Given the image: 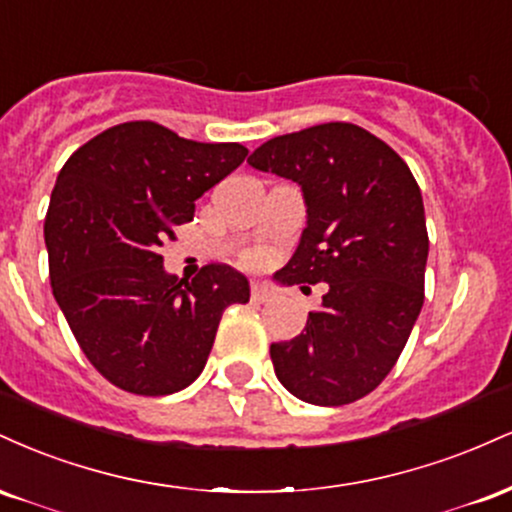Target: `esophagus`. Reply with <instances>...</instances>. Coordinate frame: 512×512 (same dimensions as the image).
<instances>
[{"label":"esophagus","mask_w":512,"mask_h":512,"mask_svg":"<svg viewBox=\"0 0 512 512\" xmlns=\"http://www.w3.org/2000/svg\"><path fill=\"white\" fill-rule=\"evenodd\" d=\"M252 301L257 303H267L272 301V291H269V286L264 284V281H252Z\"/></svg>","instance_id":"34e87169"}]
</instances>
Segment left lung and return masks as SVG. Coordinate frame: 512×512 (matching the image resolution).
Wrapping results in <instances>:
<instances>
[{
  "instance_id": "1",
  "label": "left lung",
  "mask_w": 512,
  "mask_h": 512,
  "mask_svg": "<svg viewBox=\"0 0 512 512\" xmlns=\"http://www.w3.org/2000/svg\"><path fill=\"white\" fill-rule=\"evenodd\" d=\"M303 192L305 228L279 281L327 284L303 332L269 346L293 397L339 407L385 380L424 305V199L407 163L383 139L327 122L264 142L248 158Z\"/></svg>"
}]
</instances>
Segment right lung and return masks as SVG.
Listing matches in <instances>:
<instances>
[{"label": "right lung", "instance_id": "right-lung-1", "mask_svg": "<svg viewBox=\"0 0 512 512\" xmlns=\"http://www.w3.org/2000/svg\"><path fill=\"white\" fill-rule=\"evenodd\" d=\"M245 156L236 142L125 122L76 149L57 175L45 216L52 296L88 361L122 390H185L207 366L223 310L250 301V281L228 264L185 281L158 255Z\"/></svg>", "mask_w": 512, "mask_h": 512}]
</instances>
